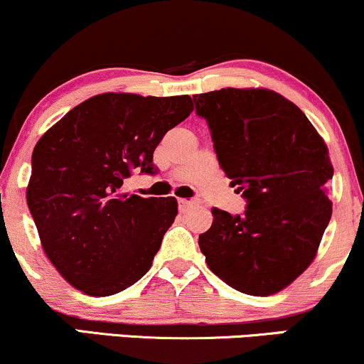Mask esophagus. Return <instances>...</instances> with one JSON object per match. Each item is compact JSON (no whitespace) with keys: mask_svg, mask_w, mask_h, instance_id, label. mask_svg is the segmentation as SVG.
I'll return each mask as SVG.
<instances>
[{"mask_svg":"<svg viewBox=\"0 0 364 364\" xmlns=\"http://www.w3.org/2000/svg\"><path fill=\"white\" fill-rule=\"evenodd\" d=\"M196 203H198L196 200H186V198H181V200H178V208H179V211H188L191 206H195Z\"/></svg>","mask_w":364,"mask_h":364,"instance_id":"esophagus-1","label":"esophagus"}]
</instances>
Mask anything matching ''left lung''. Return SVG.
Here are the masks:
<instances>
[{
	"label": "left lung",
	"instance_id": "left-lung-1",
	"mask_svg": "<svg viewBox=\"0 0 364 364\" xmlns=\"http://www.w3.org/2000/svg\"><path fill=\"white\" fill-rule=\"evenodd\" d=\"M208 122L220 168L247 200L243 215L213 208L198 238L206 264L248 296H272L314 260L333 203V164L306 114L269 89L193 95Z\"/></svg>",
	"mask_w": 364,
	"mask_h": 364
}]
</instances>
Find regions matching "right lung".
I'll return each instance as SVG.
<instances>
[{
	"label": "right lung",
	"instance_id": "1",
	"mask_svg": "<svg viewBox=\"0 0 364 364\" xmlns=\"http://www.w3.org/2000/svg\"><path fill=\"white\" fill-rule=\"evenodd\" d=\"M190 95H94L36 142L26 203L45 254L68 284L105 297L153 265L178 215L176 198L124 190L134 171L156 173L153 153L190 116Z\"/></svg>",
	"mask_w": 364,
	"mask_h": 364
}]
</instances>
